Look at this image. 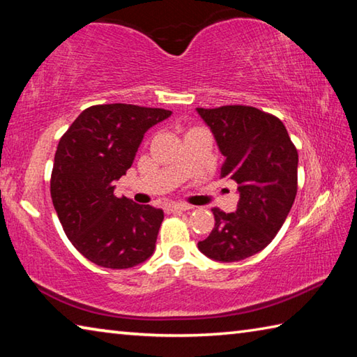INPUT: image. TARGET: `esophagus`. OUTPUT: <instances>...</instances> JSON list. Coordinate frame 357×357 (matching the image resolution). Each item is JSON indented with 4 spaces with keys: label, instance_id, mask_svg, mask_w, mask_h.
<instances>
[{
    "label": "esophagus",
    "instance_id": "1",
    "mask_svg": "<svg viewBox=\"0 0 357 357\" xmlns=\"http://www.w3.org/2000/svg\"><path fill=\"white\" fill-rule=\"evenodd\" d=\"M187 209H192V206L185 203H170L165 206L167 213H181V211H187Z\"/></svg>",
    "mask_w": 357,
    "mask_h": 357
}]
</instances>
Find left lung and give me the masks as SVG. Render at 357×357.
I'll list each match as a JSON object with an SVG mask.
<instances>
[{
	"label": "left lung",
	"mask_w": 357,
	"mask_h": 357,
	"mask_svg": "<svg viewBox=\"0 0 357 357\" xmlns=\"http://www.w3.org/2000/svg\"><path fill=\"white\" fill-rule=\"evenodd\" d=\"M225 162L220 178L238 183L234 213L214 208L215 225L198 249L222 263L263 250L279 233L298 192V151L279 118L255 107L197 108Z\"/></svg>",
	"instance_id": "8db88e82"
}]
</instances>
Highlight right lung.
I'll return each instance as SVG.
<instances>
[{
    "label": "right lung",
    "mask_w": 357,
    "mask_h": 357,
    "mask_svg": "<svg viewBox=\"0 0 357 357\" xmlns=\"http://www.w3.org/2000/svg\"><path fill=\"white\" fill-rule=\"evenodd\" d=\"M170 110L130 104L83 110L58 143L52 202L66 236L102 268L128 269L153 255L164 211L114 195L146 130Z\"/></svg>",
    "instance_id": "add662e5"
}]
</instances>
